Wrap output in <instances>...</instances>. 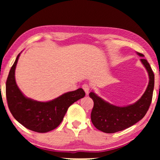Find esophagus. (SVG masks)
Segmentation results:
<instances>
[{"label": "esophagus", "instance_id": "1", "mask_svg": "<svg viewBox=\"0 0 160 160\" xmlns=\"http://www.w3.org/2000/svg\"><path fill=\"white\" fill-rule=\"evenodd\" d=\"M82 88H83V89H84V90L85 93H86L87 95H88L89 92V89H90V87H89V85L87 84H84L82 86Z\"/></svg>", "mask_w": 160, "mask_h": 160}]
</instances>
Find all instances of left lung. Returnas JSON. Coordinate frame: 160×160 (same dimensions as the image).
Wrapping results in <instances>:
<instances>
[{
  "instance_id": "1",
  "label": "left lung",
  "mask_w": 160,
  "mask_h": 160,
  "mask_svg": "<svg viewBox=\"0 0 160 160\" xmlns=\"http://www.w3.org/2000/svg\"><path fill=\"white\" fill-rule=\"evenodd\" d=\"M141 57V62L147 71L148 84L141 98L134 103L125 106H117L100 98L92 91L89 97L94 106L91 113V120L98 130L106 133H114L132 126L143 118L148 110L152 100L154 87V74L149 63L143 58V54L136 52Z\"/></svg>"
}]
</instances>
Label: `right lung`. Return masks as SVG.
Segmentation results:
<instances>
[{"label":"right lung","mask_w":160,"mask_h":160,"mask_svg":"<svg viewBox=\"0 0 160 160\" xmlns=\"http://www.w3.org/2000/svg\"><path fill=\"white\" fill-rule=\"evenodd\" d=\"M20 54L17 55L6 80L8 108L14 119L27 129L41 133L49 132L60 125L69 106L84 98L85 92L79 88L47 102L27 98L19 89L15 80V69Z\"/></svg>","instance_id":"right-lung-1"}]
</instances>
